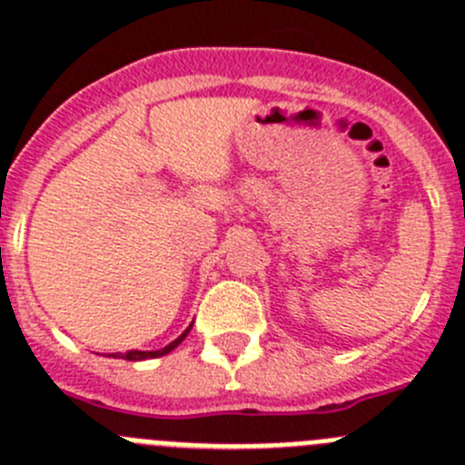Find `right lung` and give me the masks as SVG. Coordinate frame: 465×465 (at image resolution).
<instances>
[{"label": "right lung", "instance_id": "1", "mask_svg": "<svg viewBox=\"0 0 465 465\" xmlns=\"http://www.w3.org/2000/svg\"><path fill=\"white\" fill-rule=\"evenodd\" d=\"M191 327H193V325H189V327H186V330L182 331V334L177 336V339H174L173 343H168V346H165V348H161V351H129V352H114V355H110V357H122V360H129V361L152 360V357H163V355H168L170 351H174V348L180 346L182 341L186 339V334H189V331H191Z\"/></svg>", "mask_w": 465, "mask_h": 465}]
</instances>
